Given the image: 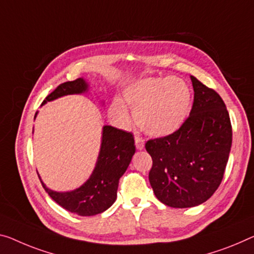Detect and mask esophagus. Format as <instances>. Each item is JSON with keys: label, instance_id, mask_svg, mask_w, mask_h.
Wrapping results in <instances>:
<instances>
[{"label": "esophagus", "instance_id": "esophagus-1", "mask_svg": "<svg viewBox=\"0 0 254 254\" xmlns=\"http://www.w3.org/2000/svg\"><path fill=\"white\" fill-rule=\"evenodd\" d=\"M144 139L140 138L139 136H135V145L137 150H143L144 149Z\"/></svg>", "mask_w": 254, "mask_h": 254}]
</instances>
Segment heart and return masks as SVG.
I'll return each mask as SVG.
<instances>
[{"label": "heart", "instance_id": "heart-1", "mask_svg": "<svg viewBox=\"0 0 254 254\" xmlns=\"http://www.w3.org/2000/svg\"><path fill=\"white\" fill-rule=\"evenodd\" d=\"M124 97L134 111L137 126L154 136L177 131L185 123L192 102L189 85L177 77L138 80L125 89ZM110 116L123 126L130 123L129 112L120 99L112 101Z\"/></svg>", "mask_w": 254, "mask_h": 254}]
</instances>
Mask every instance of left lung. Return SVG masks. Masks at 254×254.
Listing matches in <instances>:
<instances>
[{"label": "left lung", "instance_id": "left-lung-1", "mask_svg": "<svg viewBox=\"0 0 254 254\" xmlns=\"http://www.w3.org/2000/svg\"><path fill=\"white\" fill-rule=\"evenodd\" d=\"M194 102L190 117L171 135L147 140L153 165L150 184L160 202L192 208L212 196L224 177L232 147L226 105L213 89L190 76Z\"/></svg>", "mask_w": 254, "mask_h": 254}]
</instances>
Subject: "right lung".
<instances>
[{
    "instance_id": "right-lung-1",
    "label": "right lung",
    "mask_w": 254,
    "mask_h": 254,
    "mask_svg": "<svg viewBox=\"0 0 254 254\" xmlns=\"http://www.w3.org/2000/svg\"><path fill=\"white\" fill-rule=\"evenodd\" d=\"M89 85L84 78L67 81L58 86L43 104L59 97L88 92ZM35 115V118H36ZM135 153L134 137L131 132L117 129L112 126H103L99 157L94 170L83 185L69 192H57L49 189L42 178L40 181L48 193L58 204L78 216L88 217L102 213L115 203L119 179L127 170Z\"/></svg>"
}]
</instances>
